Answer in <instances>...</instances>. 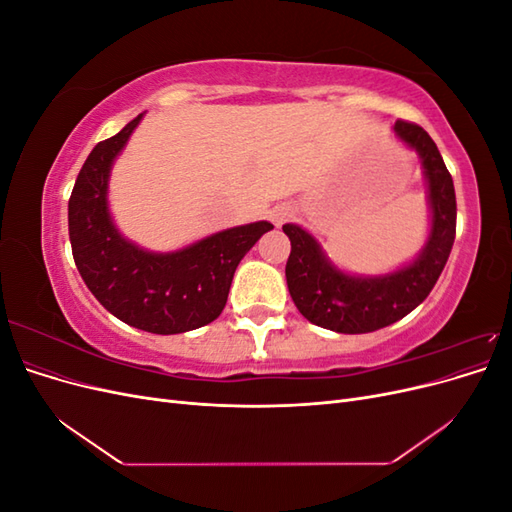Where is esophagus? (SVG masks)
Here are the masks:
<instances>
[{
    "label": "esophagus",
    "instance_id": "1",
    "mask_svg": "<svg viewBox=\"0 0 512 512\" xmlns=\"http://www.w3.org/2000/svg\"><path fill=\"white\" fill-rule=\"evenodd\" d=\"M292 213H294V209L290 207V205H286V203H282V205H275L273 209H271V222L280 228L282 224H286L290 218H292Z\"/></svg>",
    "mask_w": 512,
    "mask_h": 512
}]
</instances>
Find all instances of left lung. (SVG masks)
Returning <instances> with one entry per match:
<instances>
[{
    "instance_id": "left-lung-1",
    "label": "left lung",
    "mask_w": 512,
    "mask_h": 512,
    "mask_svg": "<svg viewBox=\"0 0 512 512\" xmlns=\"http://www.w3.org/2000/svg\"><path fill=\"white\" fill-rule=\"evenodd\" d=\"M395 136L414 149L423 166L429 205V235L408 265L382 275L339 269L318 239L299 224H284L290 239L286 282L299 312L335 333H371L408 316L421 305L446 265L455 241L457 200L453 177L436 143L416 123L395 121Z\"/></svg>"
}]
</instances>
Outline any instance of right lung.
<instances>
[{
    "instance_id": "1",
    "label": "right lung",
    "mask_w": 512,
    "mask_h": 512,
    "mask_svg": "<svg viewBox=\"0 0 512 512\" xmlns=\"http://www.w3.org/2000/svg\"><path fill=\"white\" fill-rule=\"evenodd\" d=\"M143 115L85 160L68 203L70 243L83 282L108 312L141 331L175 335L222 314L241 258L273 224L226 228L175 252H151L123 237L108 207V181Z\"/></svg>"
}]
</instances>
